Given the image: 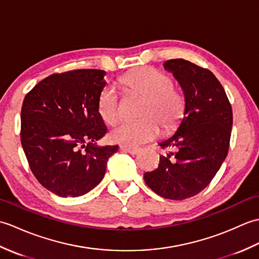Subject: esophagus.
Listing matches in <instances>:
<instances>
[{
  "mask_svg": "<svg viewBox=\"0 0 259 259\" xmlns=\"http://www.w3.org/2000/svg\"><path fill=\"white\" fill-rule=\"evenodd\" d=\"M119 148L122 149L123 152H126V153H130V154H136L139 153L140 151V147H136V146H131V145H120Z\"/></svg>",
  "mask_w": 259,
  "mask_h": 259,
  "instance_id": "1",
  "label": "esophagus"
}]
</instances>
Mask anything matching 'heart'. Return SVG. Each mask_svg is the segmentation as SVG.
<instances>
[{"mask_svg": "<svg viewBox=\"0 0 259 259\" xmlns=\"http://www.w3.org/2000/svg\"><path fill=\"white\" fill-rule=\"evenodd\" d=\"M126 95L145 97L140 115L143 118L125 120L111 132V140L125 145L149 142L159 135L160 126L168 132L180 124L185 112V97L169 76L152 66H143L119 78ZM99 113L107 125L123 117L124 107L117 92L106 86L99 96Z\"/></svg>", "mask_w": 259, "mask_h": 259, "instance_id": "1", "label": "heart"}]
</instances>
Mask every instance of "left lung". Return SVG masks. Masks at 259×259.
<instances>
[{
  "label": "left lung",
  "mask_w": 259,
  "mask_h": 259,
  "mask_svg": "<svg viewBox=\"0 0 259 259\" xmlns=\"http://www.w3.org/2000/svg\"><path fill=\"white\" fill-rule=\"evenodd\" d=\"M173 72L185 95L184 118L176 133L162 143L173 152L159 157L158 167L144 174L147 186L159 196L182 200L200 193L226 158L233 111L225 90L207 68L175 59L164 64Z\"/></svg>",
  "instance_id": "1"
}]
</instances>
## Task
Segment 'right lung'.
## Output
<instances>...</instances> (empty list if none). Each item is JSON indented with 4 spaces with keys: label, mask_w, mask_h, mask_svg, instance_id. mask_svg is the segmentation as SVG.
Returning <instances> with one entry per match:
<instances>
[{
    "label": "right lung",
    "mask_w": 259,
    "mask_h": 259,
    "mask_svg": "<svg viewBox=\"0 0 259 259\" xmlns=\"http://www.w3.org/2000/svg\"><path fill=\"white\" fill-rule=\"evenodd\" d=\"M105 71L73 70L42 79L25 95L21 143L38 183L61 197L89 193L117 145L96 146L107 133L99 113Z\"/></svg>",
    "instance_id": "right-lung-1"
}]
</instances>
